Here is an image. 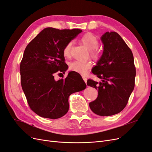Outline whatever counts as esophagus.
<instances>
[{"mask_svg":"<svg viewBox=\"0 0 152 152\" xmlns=\"http://www.w3.org/2000/svg\"><path fill=\"white\" fill-rule=\"evenodd\" d=\"M82 79L84 80V82H86V84H87V78L86 77V76L84 75H82Z\"/></svg>","mask_w":152,"mask_h":152,"instance_id":"1","label":"esophagus"}]
</instances>
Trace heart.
<instances>
[{
	"instance_id": "b5f03b06",
	"label": "heart",
	"mask_w": 152,
	"mask_h": 152,
	"mask_svg": "<svg viewBox=\"0 0 152 152\" xmlns=\"http://www.w3.org/2000/svg\"><path fill=\"white\" fill-rule=\"evenodd\" d=\"M80 42L89 49L91 56L94 58H98L101 54V50L98 47L99 41L97 37L91 33H86L80 37ZM72 42H68L63 49V55L66 58L70 56ZM92 66L91 61H74L70 63V69L80 74L84 75Z\"/></svg>"
}]
</instances>
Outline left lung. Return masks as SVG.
I'll return each mask as SVG.
<instances>
[{
  "label": "left lung",
  "mask_w": 152,
  "mask_h": 152,
  "mask_svg": "<svg viewBox=\"0 0 152 152\" xmlns=\"http://www.w3.org/2000/svg\"><path fill=\"white\" fill-rule=\"evenodd\" d=\"M103 53L92 72L102 82L88 79L87 85L98 90V97L89 103L94 113L110 116L126 107L135 85L136 68L131 49L115 31L101 37Z\"/></svg>",
  "instance_id": "obj_1"
}]
</instances>
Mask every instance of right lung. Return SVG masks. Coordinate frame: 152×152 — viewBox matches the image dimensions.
<instances>
[{"instance_id":"obj_1","label":"right lung","mask_w":152,"mask_h":152,"mask_svg":"<svg viewBox=\"0 0 152 152\" xmlns=\"http://www.w3.org/2000/svg\"><path fill=\"white\" fill-rule=\"evenodd\" d=\"M80 29L46 28L27 45L20 63L21 84L32 111L40 117L59 118L68 112V98L86 89L78 73L56 81L54 74L67 70L63 49L81 33Z\"/></svg>"}]
</instances>
